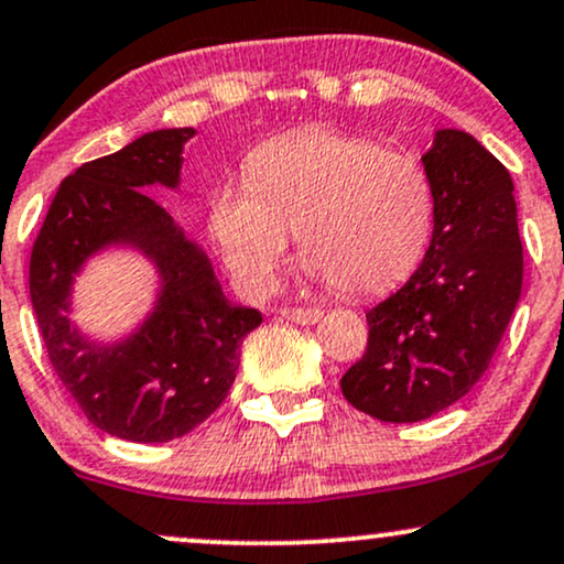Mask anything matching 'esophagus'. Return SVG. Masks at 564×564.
I'll return each instance as SVG.
<instances>
[{"label":"esophagus","instance_id":"esophagus-1","mask_svg":"<svg viewBox=\"0 0 564 564\" xmlns=\"http://www.w3.org/2000/svg\"><path fill=\"white\" fill-rule=\"evenodd\" d=\"M281 315L286 317L291 323H300V325H312L323 317V312L317 307H283Z\"/></svg>","mask_w":564,"mask_h":564}]
</instances>
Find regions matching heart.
<instances>
[{
	"label": "heart",
	"mask_w": 564,
	"mask_h": 564,
	"mask_svg": "<svg viewBox=\"0 0 564 564\" xmlns=\"http://www.w3.org/2000/svg\"><path fill=\"white\" fill-rule=\"evenodd\" d=\"M436 199L423 162L330 128L283 135L257 149L247 186L209 202L223 260L252 294H268L291 234L336 291L370 296L417 268L433 236Z\"/></svg>",
	"instance_id": "1"
}]
</instances>
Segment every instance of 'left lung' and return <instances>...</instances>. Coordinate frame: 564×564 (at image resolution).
Instances as JSON below:
<instances>
[{
    "label": "left lung",
    "mask_w": 564,
    "mask_h": 564,
    "mask_svg": "<svg viewBox=\"0 0 564 564\" xmlns=\"http://www.w3.org/2000/svg\"><path fill=\"white\" fill-rule=\"evenodd\" d=\"M436 223L420 268L368 310V349L344 372L351 406L417 423L463 399L488 370L522 289L514 186L501 162L457 128L423 154Z\"/></svg>",
    "instance_id": "left-lung-1"
}]
</instances>
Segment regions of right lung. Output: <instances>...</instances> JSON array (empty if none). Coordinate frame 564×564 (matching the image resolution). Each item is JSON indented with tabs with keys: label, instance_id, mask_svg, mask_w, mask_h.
Instances as JSON below:
<instances>
[{
	"label": "right lung",
	"instance_id": "right-lung-1",
	"mask_svg": "<svg viewBox=\"0 0 564 564\" xmlns=\"http://www.w3.org/2000/svg\"><path fill=\"white\" fill-rule=\"evenodd\" d=\"M194 128H162L80 165L54 194L31 252V304L57 378L88 423L135 444L186 436L213 415L239 370V347L262 323L223 294L213 262L147 186L178 188ZM110 246L144 253L161 275L145 323L118 343H91L69 323L83 264Z\"/></svg>",
	"mask_w": 564,
	"mask_h": 564
}]
</instances>
